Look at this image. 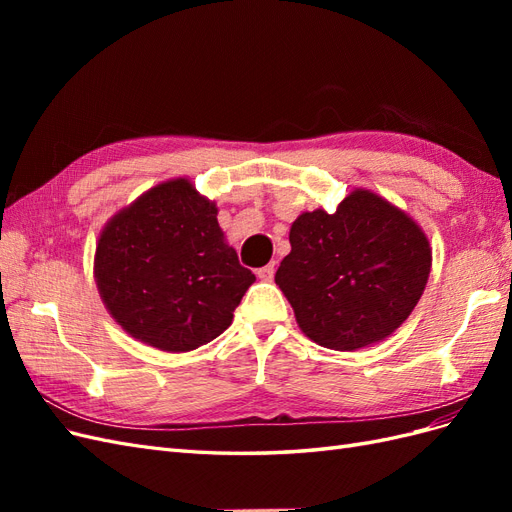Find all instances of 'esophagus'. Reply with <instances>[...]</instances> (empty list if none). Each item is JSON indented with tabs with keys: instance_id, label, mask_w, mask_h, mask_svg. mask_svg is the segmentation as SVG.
Listing matches in <instances>:
<instances>
[{
	"instance_id": "esophagus-1",
	"label": "esophagus",
	"mask_w": 512,
	"mask_h": 512,
	"mask_svg": "<svg viewBox=\"0 0 512 512\" xmlns=\"http://www.w3.org/2000/svg\"><path fill=\"white\" fill-rule=\"evenodd\" d=\"M262 282H271L273 280V275H275V262H269L267 267H262V269H258V273H256Z\"/></svg>"
}]
</instances>
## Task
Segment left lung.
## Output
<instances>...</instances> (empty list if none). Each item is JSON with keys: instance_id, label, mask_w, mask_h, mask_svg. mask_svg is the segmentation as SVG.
<instances>
[{"instance_id": "left-lung-1", "label": "left lung", "mask_w": 512, "mask_h": 512, "mask_svg": "<svg viewBox=\"0 0 512 512\" xmlns=\"http://www.w3.org/2000/svg\"><path fill=\"white\" fill-rule=\"evenodd\" d=\"M275 273L301 331L352 352L389 337L412 314L431 271V247L408 213L354 190L335 213L305 211Z\"/></svg>"}]
</instances>
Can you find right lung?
I'll list each match as a JSON object with an SVG mask.
<instances>
[{"label":"right lung","instance_id":"obj_1","mask_svg":"<svg viewBox=\"0 0 512 512\" xmlns=\"http://www.w3.org/2000/svg\"><path fill=\"white\" fill-rule=\"evenodd\" d=\"M94 275L121 329L164 352H190L222 335L256 282L226 243L218 207L188 179L156 185L108 220Z\"/></svg>","mask_w":512,"mask_h":512}]
</instances>
